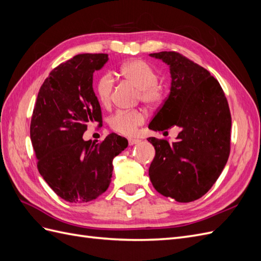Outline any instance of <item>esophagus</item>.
<instances>
[{
  "label": "esophagus",
  "instance_id": "34e87169",
  "mask_svg": "<svg viewBox=\"0 0 261 261\" xmlns=\"http://www.w3.org/2000/svg\"><path fill=\"white\" fill-rule=\"evenodd\" d=\"M128 143H129V145H136V144L140 143V139H137V138H128Z\"/></svg>",
  "mask_w": 261,
  "mask_h": 261
}]
</instances>
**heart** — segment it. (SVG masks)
Here are the masks:
<instances>
[{
	"instance_id": "b5f03b06",
	"label": "heart",
	"mask_w": 261,
	"mask_h": 261,
	"mask_svg": "<svg viewBox=\"0 0 261 261\" xmlns=\"http://www.w3.org/2000/svg\"><path fill=\"white\" fill-rule=\"evenodd\" d=\"M120 75L138 89L140 100L147 106H155L163 98L162 87L158 84V73L155 69L143 60H132L124 63L120 67ZM114 81L111 74H103L96 84V94L101 105L108 106L111 102ZM145 121V114L134 111L116 112L110 118L111 127L124 135H133L137 127Z\"/></svg>"
}]
</instances>
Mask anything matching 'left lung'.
<instances>
[{"label": "left lung", "mask_w": 261, "mask_h": 261, "mask_svg": "<svg viewBox=\"0 0 261 261\" xmlns=\"http://www.w3.org/2000/svg\"><path fill=\"white\" fill-rule=\"evenodd\" d=\"M170 67L168 99L148 127L180 129L175 141L149 137L155 149L149 177L158 193L178 202L200 198L216 183L230 154L231 114L219 82L176 52L149 54Z\"/></svg>", "instance_id": "1"}]
</instances>
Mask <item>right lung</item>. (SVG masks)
Here are the masks:
<instances>
[{"mask_svg":"<svg viewBox=\"0 0 261 261\" xmlns=\"http://www.w3.org/2000/svg\"><path fill=\"white\" fill-rule=\"evenodd\" d=\"M108 54H78L55 67L38 93L30 139L43 179L62 199L88 202L111 183L113 159L127 148L126 138L110 134L100 144L83 139L87 126L101 123L93 73Z\"/></svg>","mask_w":261,"mask_h":261,"instance_id":"obj_1","label":"right lung"}]
</instances>
